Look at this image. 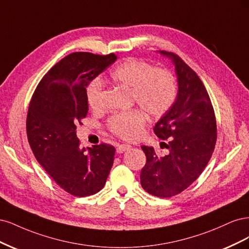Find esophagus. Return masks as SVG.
<instances>
[{
	"instance_id": "obj_1",
	"label": "esophagus",
	"mask_w": 249,
	"mask_h": 249,
	"mask_svg": "<svg viewBox=\"0 0 249 249\" xmlns=\"http://www.w3.org/2000/svg\"><path fill=\"white\" fill-rule=\"evenodd\" d=\"M129 148H130V146L127 145V143H121V145L117 146V153H123V152H125Z\"/></svg>"
}]
</instances>
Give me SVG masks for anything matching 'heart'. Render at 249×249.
<instances>
[{
	"label": "heart",
	"mask_w": 249,
	"mask_h": 249,
	"mask_svg": "<svg viewBox=\"0 0 249 249\" xmlns=\"http://www.w3.org/2000/svg\"><path fill=\"white\" fill-rule=\"evenodd\" d=\"M110 81L131 88V99L143 109L132 108L111 116L108 130L123 140L138 139L146 125V111L152 118H161L172 108L177 98V84L170 71L154 68L139 59H128L109 73ZM102 84L99 79L88 86L86 97L91 108H98Z\"/></svg>",
	"instance_id": "obj_1"
}]
</instances>
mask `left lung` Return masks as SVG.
I'll list each match as a JSON object with an SVG mask.
<instances>
[{"instance_id":"1","label":"left lung","mask_w":249,"mask_h":249,"mask_svg":"<svg viewBox=\"0 0 249 249\" xmlns=\"http://www.w3.org/2000/svg\"><path fill=\"white\" fill-rule=\"evenodd\" d=\"M172 59L178 78L174 106L153 130L167 154L159 157L153 147L142 146L146 164L142 187L158 197H172L194 183L209 162L217 139V126L209 94L196 72L179 55L160 51ZM164 146H162V145Z\"/></svg>"}]
</instances>
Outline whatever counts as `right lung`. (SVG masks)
<instances>
[{
  "mask_svg": "<svg viewBox=\"0 0 249 249\" xmlns=\"http://www.w3.org/2000/svg\"><path fill=\"white\" fill-rule=\"evenodd\" d=\"M116 60L114 53H72L42 77L30 102V147L51 178L74 196L100 191L114 163V146L102 142L86 149L75 130L89 110L88 86Z\"/></svg>",
  "mask_w": 249,
  "mask_h": 249,
  "instance_id": "1",
  "label": "right lung"
}]
</instances>
